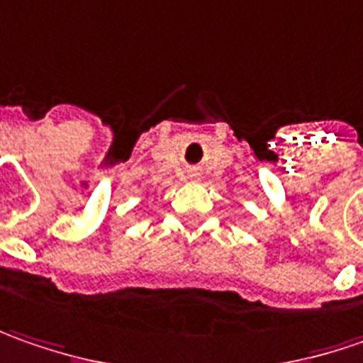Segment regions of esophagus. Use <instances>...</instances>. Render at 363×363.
Listing matches in <instances>:
<instances>
[{"instance_id":"34e87169","label":"esophagus","mask_w":363,"mask_h":363,"mask_svg":"<svg viewBox=\"0 0 363 363\" xmlns=\"http://www.w3.org/2000/svg\"><path fill=\"white\" fill-rule=\"evenodd\" d=\"M193 177H196V174H193Z\"/></svg>"}]
</instances>
